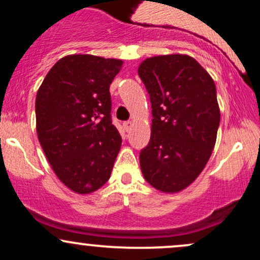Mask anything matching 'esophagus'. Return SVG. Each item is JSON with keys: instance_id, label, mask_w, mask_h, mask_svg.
Listing matches in <instances>:
<instances>
[{"instance_id": "34e87169", "label": "esophagus", "mask_w": 260, "mask_h": 260, "mask_svg": "<svg viewBox=\"0 0 260 260\" xmlns=\"http://www.w3.org/2000/svg\"><path fill=\"white\" fill-rule=\"evenodd\" d=\"M131 127H132V122H131V121L123 122V128L127 131V132L131 129Z\"/></svg>"}]
</instances>
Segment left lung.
<instances>
[{
	"label": "left lung",
	"instance_id": "obj_1",
	"mask_svg": "<svg viewBox=\"0 0 260 260\" xmlns=\"http://www.w3.org/2000/svg\"><path fill=\"white\" fill-rule=\"evenodd\" d=\"M138 74L153 115L150 140L140 150V169L154 188L178 192L198 177L215 145L220 124L215 83L186 55L147 58Z\"/></svg>",
	"mask_w": 260,
	"mask_h": 260
}]
</instances>
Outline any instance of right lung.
I'll return each instance as SVG.
<instances>
[{
  "label": "right lung",
  "instance_id": "1",
  "mask_svg": "<svg viewBox=\"0 0 260 260\" xmlns=\"http://www.w3.org/2000/svg\"><path fill=\"white\" fill-rule=\"evenodd\" d=\"M121 67V59L66 56L39 88V142L57 177L76 193L86 194L104 186L120 151L110 84Z\"/></svg>",
  "mask_w": 260,
  "mask_h": 260
}]
</instances>
